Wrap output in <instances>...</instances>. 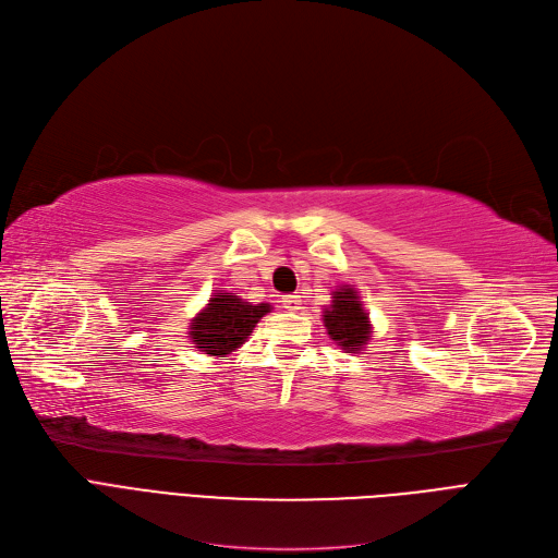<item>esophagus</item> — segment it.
Listing matches in <instances>:
<instances>
[{"instance_id": "1", "label": "esophagus", "mask_w": 558, "mask_h": 558, "mask_svg": "<svg viewBox=\"0 0 558 558\" xmlns=\"http://www.w3.org/2000/svg\"><path fill=\"white\" fill-rule=\"evenodd\" d=\"M281 302H283V306L288 312H298V310H302V300H300V295H283L281 298Z\"/></svg>"}]
</instances>
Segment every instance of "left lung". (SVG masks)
Returning <instances> with one entry per match:
<instances>
[{"mask_svg":"<svg viewBox=\"0 0 558 558\" xmlns=\"http://www.w3.org/2000/svg\"><path fill=\"white\" fill-rule=\"evenodd\" d=\"M325 330L345 353L362 351L372 337V323L353 286H339L332 304L323 312Z\"/></svg>","mask_w":558,"mask_h":558,"instance_id":"obj_1","label":"left lung"}]
</instances>
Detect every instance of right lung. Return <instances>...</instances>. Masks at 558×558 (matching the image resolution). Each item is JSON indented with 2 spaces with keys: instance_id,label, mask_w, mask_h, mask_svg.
I'll return each instance as SVG.
<instances>
[{
  "instance_id": "right-lung-1",
  "label": "right lung",
  "mask_w": 558,
  "mask_h": 558,
  "mask_svg": "<svg viewBox=\"0 0 558 558\" xmlns=\"http://www.w3.org/2000/svg\"><path fill=\"white\" fill-rule=\"evenodd\" d=\"M267 302L252 304L235 293H215L205 310L191 320L189 337L205 355L226 357L248 339L256 323L270 314Z\"/></svg>"
}]
</instances>
